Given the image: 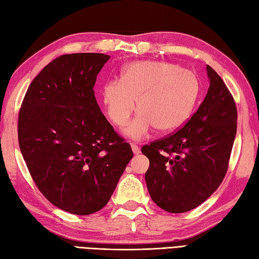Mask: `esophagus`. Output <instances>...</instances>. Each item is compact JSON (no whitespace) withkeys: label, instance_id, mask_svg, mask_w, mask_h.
Masks as SVG:
<instances>
[{"label":"esophagus","instance_id":"obj_1","mask_svg":"<svg viewBox=\"0 0 259 259\" xmlns=\"http://www.w3.org/2000/svg\"><path fill=\"white\" fill-rule=\"evenodd\" d=\"M131 149H132V152H134L135 154H139L140 153V148L137 146V144L132 143L131 144Z\"/></svg>","mask_w":259,"mask_h":259}]
</instances>
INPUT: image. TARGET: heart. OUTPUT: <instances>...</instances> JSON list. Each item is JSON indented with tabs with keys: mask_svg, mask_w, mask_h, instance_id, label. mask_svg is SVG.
<instances>
[{
	"mask_svg": "<svg viewBox=\"0 0 259 259\" xmlns=\"http://www.w3.org/2000/svg\"><path fill=\"white\" fill-rule=\"evenodd\" d=\"M200 93L193 71L167 62H139L128 65L120 80L102 86V102L111 121L124 127L136 111L139 115L125 130L132 139H143L154 127L170 132L186 121Z\"/></svg>",
	"mask_w": 259,
	"mask_h": 259,
	"instance_id": "1",
	"label": "heart"
}]
</instances>
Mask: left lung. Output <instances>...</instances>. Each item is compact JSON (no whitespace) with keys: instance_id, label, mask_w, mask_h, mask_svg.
<instances>
[{"instance_id":"8db88e82","label":"left lung","mask_w":259,"mask_h":259,"mask_svg":"<svg viewBox=\"0 0 259 259\" xmlns=\"http://www.w3.org/2000/svg\"><path fill=\"white\" fill-rule=\"evenodd\" d=\"M209 87L198 109L182 128L143 146L150 161L146 183L152 201L169 213H184L211 196L228 169L237 129L230 90L206 65Z\"/></svg>"}]
</instances>
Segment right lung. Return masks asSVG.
<instances>
[{"label":"right lung","instance_id":"add662e5","mask_svg":"<svg viewBox=\"0 0 259 259\" xmlns=\"http://www.w3.org/2000/svg\"><path fill=\"white\" fill-rule=\"evenodd\" d=\"M109 58L78 53L54 59L31 82L19 113L20 149L36 186L71 214L104 207L134 157L95 97L97 75Z\"/></svg>","mask_w":259,"mask_h":259}]
</instances>
